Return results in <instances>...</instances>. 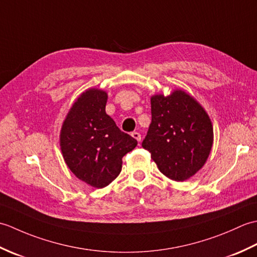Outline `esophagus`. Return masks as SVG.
I'll use <instances>...</instances> for the list:
<instances>
[{
  "instance_id": "34e87169",
  "label": "esophagus",
  "mask_w": 257,
  "mask_h": 257,
  "mask_svg": "<svg viewBox=\"0 0 257 257\" xmlns=\"http://www.w3.org/2000/svg\"><path fill=\"white\" fill-rule=\"evenodd\" d=\"M132 136H133V137H134L136 140L138 141V143H140V141H141V135H140L139 133H137V132H134V133L132 134Z\"/></svg>"
}]
</instances>
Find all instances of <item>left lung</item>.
<instances>
[{"instance_id":"obj_1","label":"left lung","mask_w":257,"mask_h":257,"mask_svg":"<svg viewBox=\"0 0 257 257\" xmlns=\"http://www.w3.org/2000/svg\"><path fill=\"white\" fill-rule=\"evenodd\" d=\"M151 123L143 147L160 172L185 181L205 165L213 145L209 114L194 97L182 89L151 96Z\"/></svg>"}]
</instances>
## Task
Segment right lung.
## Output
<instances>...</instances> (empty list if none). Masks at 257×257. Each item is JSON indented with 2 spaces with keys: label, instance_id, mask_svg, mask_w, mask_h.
I'll return each instance as SVG.
<instances>
[{
  "label": "right lung",
  "instance_id": "right-lung-1",
  "mask_svg": "<svg viewBox=\"0 0 257 257\" xmlns=\"http://www.w3.org/2000/svg\"><path fill=\"white\" fill-rule=\"evenodd\" d=\"M107 99V92L99 88L81 92L66 114L59 135L69 170L97 189L107 187L119 176L122 157L138 144L106 113Z\"/></svg>",
  "mask_w": 257,
  "mask_h": 257
}]
</instances>
